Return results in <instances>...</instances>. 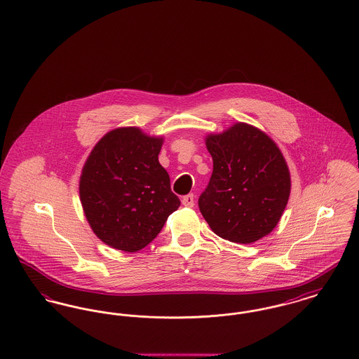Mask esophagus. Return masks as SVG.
Segmentation results:
<instances>
[{
	"instance_id": "esophagus-1",
	"label": "esophagus",
	"mask_w": 359,
	"mask_h": 359,
	"mask_svg": "<svg viewBox=\"0 0 359 359\" xmlns=\"http://www.w3.org/2000/svg\"><path fill=\"white\" fill-rule=\"evenodd\" d=\"M182 203H183V205H186V207H194V205H195V196H194V194H188L186 196H183Z\"/></svg>"
}]
</instances>
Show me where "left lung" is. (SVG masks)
<instances>
[{
	"instance_id": "1",
	"label": "left lung",
	"mask_w": 359,
	"mask_h": 359,
	"mask_svg": "<svg viewBox=\"0 0 359 359\" xmlns=\"http://www.w3.org/2000/svg\"><path fill=\"white\" fill-rule=\"evenodd\" d=\"M205 147L214 167L199 210L211 230L236 243L268 236L290 199V168L280 148L245 122L208 135Z\"/></svg>"
}]
</instances>
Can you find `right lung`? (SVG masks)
Returning <instances> with one entry per match:
<instances>
[{"label":"right lung","mask_w":359,"mask_h":359,"mask_svg":"<svg viewBox=\"0 0 359 359\" xmlns=\"http://www.w3.org/2000/svg\"><path fill=\"white\" fill-rule=\"evenodd\" d=\"M164 138L140 128H117L86 160L79 196L86 219L103 243L135 253L151 243L180 205L158 163Z\"/></svg>","instance_id":"right-lung-1"}]
</instances>
